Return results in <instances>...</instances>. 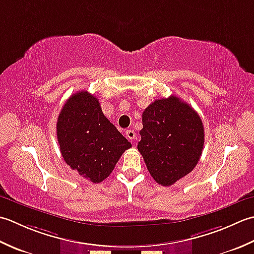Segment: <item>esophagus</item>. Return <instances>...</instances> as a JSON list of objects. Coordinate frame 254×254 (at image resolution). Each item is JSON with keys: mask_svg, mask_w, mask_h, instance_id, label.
<instances>
[{"mask_svg": "<svg viewBox=\"0 0 254 254\" xmlns=\"http://www.w3.org/2000/svg\"><path fill=\"white\" fill-rule=\"evenodd\" d=\"M126 136L129 140H133V139L136 138V132H134L132 129H128V130H126Z\"/></svg>", "mask_w": 254, "mask_h": 254, "instance_id": "obj_1", "label": "esophagus"}]
</instances>
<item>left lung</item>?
<instances>
[{
  "instance_id": "left-lung-1",
  "label": "left lung",
  "mask_w": 254,
  "mask_h": 254,
  "mask_svg": "<svg viewBox=\"0 0 254 254\" xmlns=\"http://www.w3.org/2000/svg\"><path fill=\"white\" fill-rule=\"evenodd\" d=\"M138 150L157 183L173 185L196 167L204 147V126L188 103L175 95L151 103L142 113Z\"/></svg>"
}]
</instances>
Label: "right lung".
<instances>
[{"label": "right lung", "mask_w": 254, "mask_h": 254, "mask_svg": "<svg viewBox=\"0 0 254 254\" xmlns=\"http://www.w3.org/2000/svg\"><path fill=\"white\" fill-rule=\"evenodd\" d=\"M57 138L65 163L93 183H101L131 143L102 112L87 91L72 94L57 122Z\"/></svg>", "instance_id": "1"}]
</instances>
